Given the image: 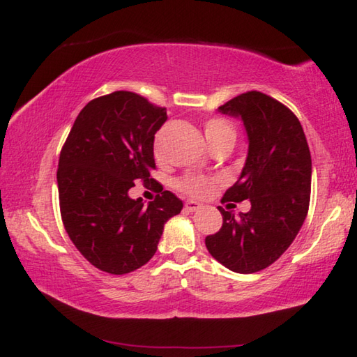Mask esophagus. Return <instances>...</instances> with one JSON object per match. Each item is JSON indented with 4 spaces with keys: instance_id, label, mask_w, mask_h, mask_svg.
<instances>
[{
    "instance_id": "esophagus-1",
    "label": "esophagus",
    "mask_w": 357,
    "mask_h": 357,
    "mask_svg": "<svg viewBox=\"0 0 357 357\" xmlns=\"http://www.w3.org/2000/svg\"><path fill=\"white\" fill-rule=\"evenodd\" d=\"M201 207H203V204H199L198 201H195V199H187L184 209H185L187 212H197V211L201 209Z\"/></svg>"
}]
</instances>
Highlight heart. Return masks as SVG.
Listing matches in <instances>:
<instances>
[{
  "mask_svg": "<svg viewBox=\"0 0 357 357\" xmlns=\"http://www.w3.org/2000/svg\"><path fill=\"white\" fill-rule=\"evenodd\" d=\"M204 134L211 146L225 140H232V142L236 140L234 128H232L231 123H228L223 119H211L209 121H206ZM176 185L178 189L190 193V195L203 197L211 192L212 181L201 176H184L183 179L178 181Z\"/></svg>",
  "mask_w": 357,
  "mask_h": 357,
  "instance_id": "heart-1",
  "label": "heart"
}]
</instances>
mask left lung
<instances>
[{
    "label": "left lung",
    "mask_w": 357,
    "mask_h": 357,
    "mask_svg": "<svg viewBox=\"0 0 357 357\" xmlns=\"http://www.w3.org/2000/svg\"><path fill=\"white\" fill-rule=\"evenodd\" d=\"M218 112L242 120L248 154L223 201L250 199L251 209L234 213L218 207L223 225L206 237L213 259L236 273H255L280 259L306 220L312 159L300 120L271 96L246 92Z\"/></svg>",
    "instance_id": "left-lung-1"
}]
</instances>
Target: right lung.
<instances>
[{"label":"right lung","instance_id":"obj_1","mask_svg":"<svg viewBox=\"0 0 357 357\" xmlns=\"http://www.w3.org/2000/svg\"><path fill=\"white\" fill-rule=\"evenodd\" d=\"M167 120L165 107L116 90L87 102L76 116L57 168L63 226L71 242L96 268L125 275L154 256L167 220L183 201L164 190L148 206L132 199L137 181L150 176L154 134Z\"/></svg>","mask_w":357,"mask_h":357}]
</instances>
